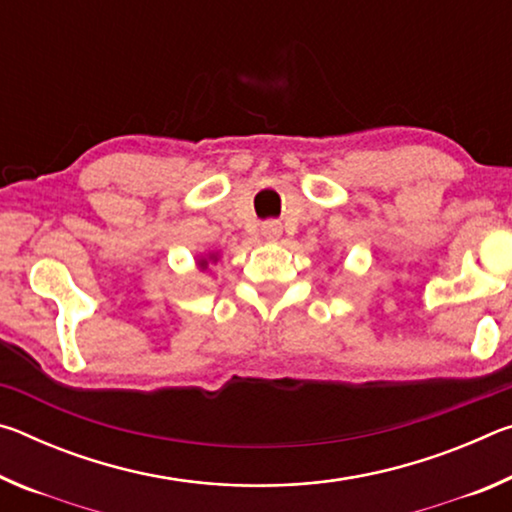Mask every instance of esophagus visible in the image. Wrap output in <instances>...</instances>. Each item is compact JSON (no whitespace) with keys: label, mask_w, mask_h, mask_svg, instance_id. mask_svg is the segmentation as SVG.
<instances>
[{"label":"esophagus","mask_w":512,"mask_h":512,"mask_svg":"<svg viewBox=\"0 0 512 512\" xmlns=\"http://www.w3.org/2000/svg\"><path fill=\"white\" fill-rule=\"evenodd\" d=\"M262 235L273 241L282 235V225L277 221H266V223H262Z\"/></svg>","instance_id":"34e87169"}]
</instances>
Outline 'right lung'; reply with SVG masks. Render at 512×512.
Listing matches in <instances>:
<instances>
[{"instance_id": "1", "label": "right lung", "mask_w": 512, "mask_h": 512, "mask_svg": "<svg viewBox=\"0 0 512 512\" xmlns=\"http://www.w3.org/2000/svg\"><path fill=\"white\" fill-rule=\"evenodd\" d=\"M203 264H205V262H203Z\"/></svg>"}]
</instances>
